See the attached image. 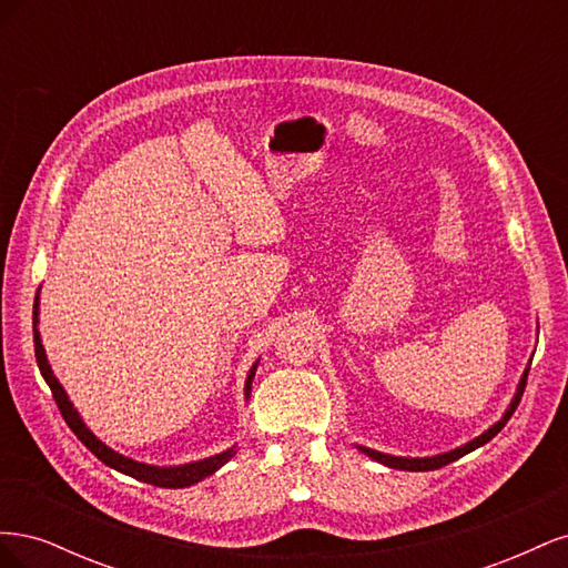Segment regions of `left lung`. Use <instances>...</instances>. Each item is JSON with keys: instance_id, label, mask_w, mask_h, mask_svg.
Instances as JSON below:
<instances>
[{"instance_id": "1", "label": "left lung", "mask_w": 568, "mask_h": 568, "mask_svg": "<svg viewBox=\"0 0 568 568\" xmlns=\"http://www.w3.org/2000/svg\"><path fill=\"white\" fill-rule=\"evenodd\" d=\"M526 379H528V367H526V372H524V376H521V382H519V388H517V393H514V398H511V403H509V407H507V412H505L500 422L493 424V426L488 428V432H484L478 438L459 445V448H455V450H450V453L434 455V457H393V455H386V453H376V450H372V448H363V445H357V448L363 450L367 457L386 464V467H390V469H403V471H434V469H440V467H445V464H450V462L464 457L467 453L480 448V445H486L490 438H495L497 434L503 432V426L509 422V417L514 415V409H517V405H519V400H521L524 388H526Z\"/></svg>"}]
</instances>
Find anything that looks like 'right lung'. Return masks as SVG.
<instances>
[{"label": "right lung", "mask_w": 568, "mask_h": 568, "mask_svg": "<svg viewBox=\"0 0 568 568\" xmlns=\"http://www.w3.org/2000/svg\"><path fill=\"white\" fill-rule=\"evenodd\" d=\"M32 326H36V336H32V341H36V357H38V367L44 376V382L49 384L51 388V395H54V400L61 409V415L65 419V424L71 426V432L84 443V448H88L92 455H97L101 462L106 464V467L120 471V474H128L136 480H144V484H151V486H159V488H186V486H194L199 484V480H203L205 476L215 474L222 464L230 462L234 457V448L220 453V455H213V457H205V459H199V462H192V464H180V467H153V464H144V462H134L125 455H120L115 450H111L109 445L101 443L88 426H84V422L80 419L78 409L73 407V403L68 400V395L63 390V386L59 384V379L54 376V372H51L49 363H47V355H44V348H42V338H40V332H38V301H36V313H32ZM255 367L257 363L251 367L248 372V379H246V398L251 393V382L255 376Z\"/></svg>", "instance_id": "right-lung-1"}]
</instances>
